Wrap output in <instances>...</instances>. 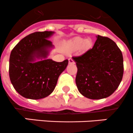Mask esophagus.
Returning <instances> with one entry per match:
<instances>
[{"label":"esophagus","instance_id":"1","mask_svg":"<svg viewBox=\"0 0 133 133\" xmlns=\"http://www.w3.org/2000/svg\"><path fill=\"white\" fill-rule=\"evenodd\" d=\"M68 62H69V64H74L75 62L72 58H69L68 59Z\"/></svg>","mask_w":133,"mask_h":133}]
</instances>
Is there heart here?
Segmentation results:
<instances>
[{"mask_svg": "<svg viewBox=\"0 0 133 133\" xmlns=\"http://www.w3.org/2000/svg\"><path fill=\"white\" fill-rule=\"evenodd\" d=\"M92 46V42L90 39H85L83 37H76L72 41L70 47L74 50H79V48L83 50H89Z\"/></svg>", "mask_w": 133, "mask_h": 133, "instance_id": "heart-1", "label": "heart"}]
</instances>
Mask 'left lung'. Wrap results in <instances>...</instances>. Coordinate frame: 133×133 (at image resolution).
I'll return each mask as SVG.
<instances>
[{
	"label": "left lung",
	"instance_id": "obj_1",
	"mask_svg": "<svg viewBox=\"0 0 133 133\" xmlns=\"http://www.w3.org/2000/svg\"><path fill=\"white\" fill-rule=\"evenodd\" d=\"M72 59L77 68L76 85L86 98L99 99L109 97L122 81L123 56L117 44L109 37L98 35L92 49Z\"/></svg>",
	"mask_w": 133,
	"mask_h": 133
}]
</instances>
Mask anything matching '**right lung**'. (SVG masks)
<instances>
[{
    "mask_svg": "<svg viewBox=\"0 0 133 133\" xmlns=\"http://www.w3.org/2000/svg\"><path fill=\"white\" fill-rule=\"evenodd\" d=\"M52 31H36L21 40L11 50L9 75L14 89L22 96L39 99L54 90L59 76L68 65V59L56 62L45 59L34 63L35 57H46L52 46L48 39Z\"/></svg>",
    "mask_w": 133,
    "mask_h": 133,
    "instance_id": "obj_1",
    "label": "right lung"
}]
</instances>
